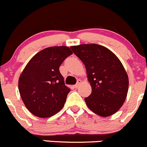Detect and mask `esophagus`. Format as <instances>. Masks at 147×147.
<instances>
[{"mask_svg":"<svg viewBox=\"0 0 147 147\" xmlns=\"http://www.w3.org/2000/svg\"><path fill=\"white\" fill-rule=\"evenodd\" d=\"M80 84H81V81H80V80H79V81H78V82H77V84H75V85L74 86V88H77L78 86H79Z\"/></svg>","mask_w":147,"mask_h":147,"instance_id":"esophagus-1","label":"esophagus"}]
</instances>
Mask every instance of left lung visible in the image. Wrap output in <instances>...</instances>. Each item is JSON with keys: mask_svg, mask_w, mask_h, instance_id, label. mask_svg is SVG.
<instances>
[{"mask_svg": "<svg viewBox=\"0 0 147 147\" xmlns=\"http://www.w3.org/2000/svg\"><path fill=\"white\" fill-rule=\"evenodd\" d=\"M85 65L92 88L84 98L88 108L101 117L115 114L123 105L129 88V78L122 63L109 49L98 44L71 46Z\"/></svg>", "mask_w": 147, "mask_h": 147, "instance_id": "left-lung-1", "label": "left lung"}]
</instances>
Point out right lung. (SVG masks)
Here are the masks:
<instances>
[{
  "label": "right lung",
  "instance_id": "obj_1",
  "mask_svg": "<svg viewBox=\"0 0 147 147\" xmlns=\"http://www.w3.org/2000/svg\"><path fill=\"white\" fill-rule=\"evenodd\" d=\"M72 53L67 46L46 48L29 61L20 76V95L36 117H52L64 106L71 89L65 86L59 67Z\"/></svg>",
  "mask_w": 147,
  "mask_h": 147
}]
</instances>
